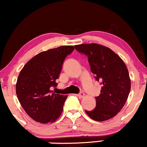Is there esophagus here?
I'll use <instances>...</instances> for the list:
<instances>
[{
	"mask_svg": "<svg viewBox=\"0 0 147 147\" xmlns=\"http://www.w3.org/2000/svg\"><path fill=\"white\" fill-rule=\"evenodd\" d=\"M78 96L79 98H83L84 96V94L83 92H80L78 94Z\"/></svg>",
	"mask_w": 147,
	"mask_h": 147,
	"instance_id": "esophagus-1",
	"label": "esophagus"
}]
</instances>
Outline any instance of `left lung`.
I'll use <instances>...</instances> for the list:
<instances>
[{"mask_svg":"<svg viewBox=\"0 0 147 147\" xmlns=\"http://www.w3.org/2000/svg\"><path fill=\"white\" fill-rule=\"evenodd\" d=\"M87 57L95 79L102 84L100 94L96 97V106L87 114L96 121L109 120L125 105L131 90V80L125 63L106 47L91 43L75 46Z\"/></svg>","mask_w":147,"mask_h":147,"instance_id":"8db88e82","label":"left lung"}]
</instances>
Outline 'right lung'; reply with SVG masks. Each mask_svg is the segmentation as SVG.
<instances>
[{"mask_svg": "<svg viewBox=\"0 0 147 147\" xmlns=\"http://www.w3.org/2000/svg\"><path fill=\"white\" fill-rule=\"evenodd\" d=\"M74 47L61 46L39 53L29 60L19 74L16 91L20 105L30 118L40 123L60 117L67 96L51 91L57 86L65 58Z\"/></svg>", "mask_w": 147, "mask_h": 147, "instance_id": "obj_1", "label": "right lung"}]
</instances>
